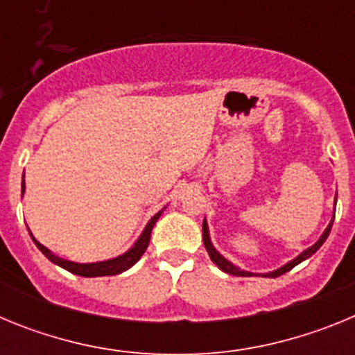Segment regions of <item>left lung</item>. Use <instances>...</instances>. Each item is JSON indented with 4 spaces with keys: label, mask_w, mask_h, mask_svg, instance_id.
<instances>
[{
    "label": "left lung",
    "mask_w": 355,
    "mask_h": 355,
    "mask_svg": "<svg viewBox=\"0 0 355 355\" xmlns=\"http://www.w3.org/2000/svg\"><path fill=\"white\" fill-rule=\"evenodd\" d=\"M334 205H336V202H334ZM332 222H334V218H332L331 224L327 225V229H325L324 234H322V236H320V240L316 241L315 245H311V247H309V249H306V250H304L302 254H299V256H297V258L291 259L290 263H286V265L281 266V268H277V270L268 272V274H263V275H265V277H279V275H283V274H286V272H290L291 268H293V266H297V265H299V263H302L304 259L311 258L313 254H315L316 250L320 249V247L324 245V241L327 240L329 233H331ZM202 240H205V247H206V250H208V254H209V258H211V261L215 263V265L218 266V268H220V270H224L225 274L238 275V277H250V275H256V274H252V272L240 270V268H238V266H234L233 263L227 261V259H225L224 256H220V254L216 252V249H215V247H213L211 240H209V231H208V224H206V220L202 222Z\"/></svg>",
    "instance_id": "left-lung-1"
}]
</instances>
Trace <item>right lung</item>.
<instances>
[{
	"label": "right lung",
	"mask_w": 355,
	"mask_h": 355,
	"mask_svg": "<svg viewBox=\"0 0 355 355\" xmlns=\"http://www.w3.org/2000/svg\"><path fill=\"white\" fill-rule=\"evenodd\" d=\"M21 192L24 193V180H23V183H21ZM159 215H162V211L156 213V215L150 218L149 224H147L146 229H144V233L140 234L139 240L135 241V245L131 247L128 252H124L122 256H119V258L106 259V261H97V263L67 261V259H62V258H58V256H55L51 250L46 249V247H44L42 243H39V241H37L33 236H31V240L35 241V245L39 247L40 252H42L44 256L49 259V261H53L55 265L62 266V268L69 270L71 274L81 275V277H101V275H117V274H122L124 270H128V268H131L135 263L142 258V254L146 252L147 245H149L150 231H153V227H155V224H156V220L159 218Z\"/></svg>",
	"instance_id": "obj_1"
}]
</instances>
